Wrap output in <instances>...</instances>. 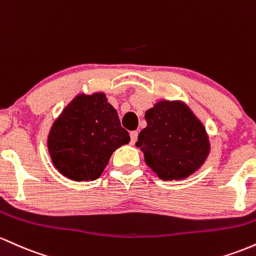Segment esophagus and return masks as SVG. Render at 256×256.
Instances as JSON below:
<instances>
[{
    "mask_svg": "<svg viewBox=\"0 0 256 256\" xmlns=\"http://www.w3.org/2000/svg\"><path fill=\"white\" fill-rule=\"evenodd\" d=\"M136 140H138V132L136 130L130 132V142L136 144Z\"/></svg>",
    "mask_w": 256,
    "mask_h": 256,
    "instance_id": "34e87169",
    "label": "esophagus"
}]
</instances>
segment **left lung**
<instances>
[{"label":"left lung","mask_w":256,"mask_h":256,"mask_svg":"<svg viewBox=\"0 0 256 256\" xmlns=\"http://www.w3.org/2000/svg\"><path fill=\"white\" fill-rule=\"evenodd\" d=\"M136 145L160 179L182 180L200 168L210 151L202 122L182 102L160 100L146 111Z\"/></svg>","instance_id":"8db88e82"}]
</instances>
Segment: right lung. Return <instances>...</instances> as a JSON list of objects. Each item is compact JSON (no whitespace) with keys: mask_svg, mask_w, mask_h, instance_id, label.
Returning a JSON list of instances; mask_svg holds the SVG:
<instances>
[{"mask_svg":"<svg viewBox=\"0 0 256 256\" xmlns=\"http://www.w3.org/2000/svg\"><path fill=\"white\" fill-rule=\"evenodd\" d=\"M130 142L104 93L78 94L54 120L47 145L52 162L74 182L96 180L111 154Z\"/></svg>","mask_w":256,"mask_h":256,"instance_id":"right-lung-1","label":"right lung"}]
</instances>
